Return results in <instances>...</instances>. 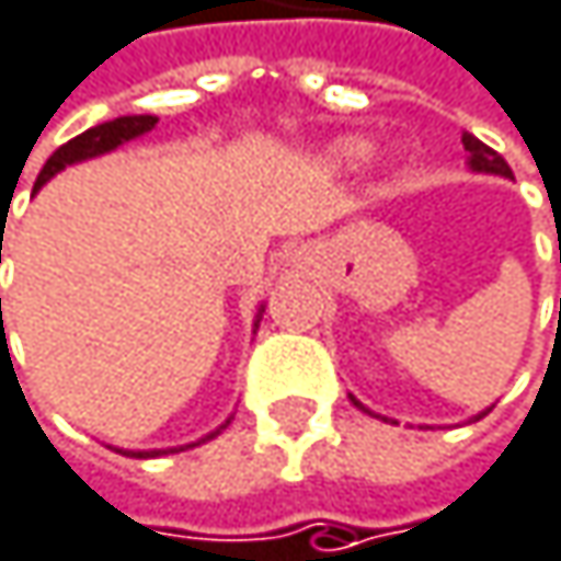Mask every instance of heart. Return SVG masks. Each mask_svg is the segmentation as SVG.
<instances>
[{
  "label": "heart",
  "instance_id": "b5f03b06",
  "mask_svg": "<svg viewBox=\"0 0 561 561\" xmlns=\"http://www.w3.org/2000/svg\"><path fill=\"white\" fill-rule=\"evenodd\" d=\"M370 154H374V145L367 138H343L330 148V164L340 171H357L360 164H367Z\"/></svg>",
  "mask_w": 561,
  "mask_h": 561
}]
</instances>
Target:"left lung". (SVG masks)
<instances>
[{
  "mask_svg": "<svg viewBox=\"0 0 561 561\" xmlns=\"http://www.w3.org/2000/svg\"><path fill=\"white\" fill-rule=\"evenodd\" d=\"M462 148L469 151V168L472 171H485V174H503V178H513V171H510V164H506V158L500 154V151H493L489 145H482L476 135H469V131H462ZM559 261H561V244H559ZM354 400V397H350ZM360 410H364V403L360 400H354ZM370 413V410H367ZM485 413H479L476 420H482Z\"/></svg>",
  "mask_w": 561,
  "mask_h": 561,
  "instance_id": "left-lung-1",
  "label": "left lung"
}]
</instances>
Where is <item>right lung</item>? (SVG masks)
<instances>
[{"instance_id":"1","label":"right lung","mask_w":561,"mask_h":561,"mask_svg":"<svg viewBox=\"0 0 561 561\" xmlns=\"http://www.w3.org/2000/svg\"><path fill=\"white\" fill-rule=\"evenodd\" d=\"M154 115H125V118H115V122H102V125H95V128H89V131H82V135H76L72 141H65L48 161H45V168L38 171V181H35V187H42L51 174H58L65 164H76V161H85V158H95V154H105V151H112V148H118V145H125V141H131V138H138V135H145V131H151L154 128ZM0 254H2V238H0ZM2 261V257H0ZM0 320H2V300H0ZM228 426V423H225ZM221 426V430H225ZM218 430V433H221ZM215 436V433H211ZM207 436V439H211ZM158 453H164V449H154V453H128V456H138V459H145V456H158Z\"/></svg>"}]
</instances>
